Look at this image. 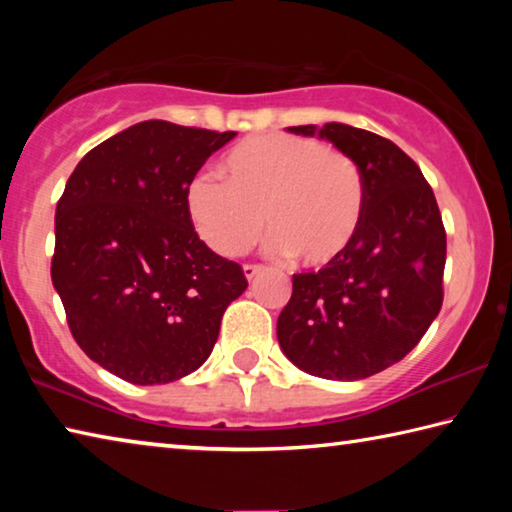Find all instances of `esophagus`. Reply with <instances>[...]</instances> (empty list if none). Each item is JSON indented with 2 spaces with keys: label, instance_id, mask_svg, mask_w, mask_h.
Here are the masks:
<instances>
[{
  "label": "esophagus",
  "instance_id": "esophagus-1",
  "mask_svg": "<svg viewBox=\"0 0 512 512\" xmlns=\"http://www.w3.org/2000/svg\"><path fill=\"white\" fill-rule=\"evenodd\" d=\"M264 271V266H257V264H246L244 266V275H246V280L250 282V280H255V277Z\"/></svg>",
  "mask_w": 512,
  "mask_h": 512
}]
</instances>
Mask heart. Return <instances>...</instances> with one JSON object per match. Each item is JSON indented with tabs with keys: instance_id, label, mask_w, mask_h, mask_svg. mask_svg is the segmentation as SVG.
<instances>
[{
	"instance_id": "heart-1",
	"label": "heart",
	"mask_w": 512,
	"mask_h": 512,
	"mask_svg": "<svg viewBox=\"0 0 512 512\" xmlns=\"http://www.w3.org/2000/svg\"><path fill=\"white\" fill-rule=\"evenodd\" d=\"M221 176L223 183L198 173L185 189L196 235L221 257L244 255L266 223L273 232L268 253L323 268L361 228L366 192L359 167L309 137H248L223 155Z\"/></svg>"
}]
</instances>
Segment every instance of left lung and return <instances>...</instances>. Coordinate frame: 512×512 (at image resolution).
<instances>
[{"label":"left lung","mask_w":512,"mask_h":512,"mask_svg":"<svg viewBox=\"0 0 512 512\" xmlns=\"http://www.w3.org/2000/svg\"><path fill=\"white\" fill-rule=\"evenodd\" d=\"M357 164L366 192L352 246L316 273L293 275L277 341L300 370L357 381L404 359L443 305L447 237L422 171L386 137L339 121L291 126Z\"/></svg>","instance_id":"left-lung-1"}]
</instances>
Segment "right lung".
Instances as JSON below:
<instances>
[{
	"instance_id": "obj_1",
	"label": "right lung",
	"mask_w": 512,
	"mask_h": 512,
	"mask_svg": "<svg viewBox=\"0 0 512 512\" xmlns=\"http://www.w3.org/2000/svg\"><path fill=\"white\" fill-rule=\"evenodd\" d=\"M235 135L140 121L94 146L56 205L51 282L69 329L92 361L131 384L201 368L223 311L248 287L185 210L187 183Z\"/></svg>"
}]
</instances>
